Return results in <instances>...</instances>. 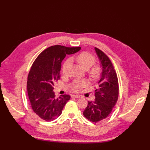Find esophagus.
<instances>
[{"mask_svg": "<svg viewBox=\"0 0 150 150\" xmlns=\"http://www.w3.org/2000/svg\"><path fill=\"white\" fill-rule=\"evenodd\" d=\"M72 97H74V98H79V96L77 95V94H73L71 96Z\"/></svg>", "mask_w": 150, "mask_h": 150, "instance_id": "1", "label": "esophagus"}]
</instances>
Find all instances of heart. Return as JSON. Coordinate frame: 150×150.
<instances>
[{"mask_svg":"<svg viewBox=\"0 0 150 150\" xmlns=\"http://www.w3.org/2000/svg\"><path fill=\"white\" fill-rule=\"evenodd\" d=\"M72 59L75 60L80 67L83 70H88L95 62V57L93 55L87 52H83L72 57ZM70 60H67L63 65V72H65L66 69L69 64ZM101 72L100 67L96 65L93 67L90 71V76L93 78H97L100 76ZM87 82L84 80L75 81L73 83L72 88L75 91H78L82 88L86 86Z\"/></svg>","mask_w":150,"mask_h":150,"instance_id":"heart-1","label":"heart"}]
</instances>
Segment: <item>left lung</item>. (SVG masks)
Returning <instances> with one entry per match:
<instances>
[{
    "label": "left lung",
    "instance_id": "left-lung-1",
    "mask_svg": "<svg viewBox=\"0 0 150 150\" xmlns=\"http://www.w3.org/2000/svg\"><path fill=\"white\" fill-rule=\"evenodd\" d=\"M101 68V75L95 90V100L88 101L83 112L89 120L97 122L108 117L115 105L119 95V85L116 73L112 63L101 50L94 48Z\"/></svg>",
    "mask_w": 150,
    "mask_h": 150
}]
</instances>
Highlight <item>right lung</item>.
Segmentation results:
<instances>
[{"instance_id": "obj_1", "label": "right lung", "mask_w": 150, "mask_h": 150, "mask_svg": "<svg viewBox=\"0 0 150 150\" xmlns=\"http://www.w3.org/2000/svg\"><path fill=\"white\" fill-rule=\"evenodd\" d=\"M81 49L51 46L41 52L33 63L28 76L27 91L33 111L41 119L51 122L57 118L71 98L67 94L56 98L53 87L60 79L62 61L67 54L75 53Z\"/></svg>"}]
</instances>
